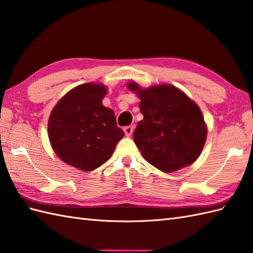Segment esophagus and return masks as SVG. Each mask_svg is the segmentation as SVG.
<instances>
[{"mask_svg":"<svg viewBox=\"0 0 253 253\" xmlns=\"http://www.w3.org/2000/svg\"><path fill=\"white\" fill-rule=\"evenodd\" d=\"M123 131H125V134H126V136H131L133 131H134V126H126L125 128H123Z\"/></svg>","mask_w":253,"mask_h":253,"instance_id":"1","label":"esophagus"}]
</instances>
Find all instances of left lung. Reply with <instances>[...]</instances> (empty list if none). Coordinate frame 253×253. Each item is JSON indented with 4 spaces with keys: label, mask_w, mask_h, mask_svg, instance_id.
Here are the masks:
<instances>
[{
    "label": "left lung",
    "mask_w": 253,
    "mask_h": 253,
    "mask_svg": "<svg viewBox=\"0 0 253 253\" xmlns=\"http://www.w3.org/2000/svg\"><path fill=\"white\" fill-rule=\"evenodd\" d=\"M126 87L141 99L143 120L133 139L144 159L157 169L172 173L193 165L206 144L208 128L199 106L172 84Z\"/></svg>",
    "instance_id": "obj_1"
}]
</instances>
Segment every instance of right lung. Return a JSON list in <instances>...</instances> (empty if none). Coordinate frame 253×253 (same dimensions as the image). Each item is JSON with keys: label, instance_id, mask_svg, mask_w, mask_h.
Returning <instances> with one entry per match:
<instances>
[{"label": "right lung", "instance_id": "obj_1", "mask_svg": "<svg viewBox=\"0 0 253 253\" xmlns=\"http://www.w3.org/2000/svg\"><path fill=\"white\" fill-rule=\"evenodd\" d=\"M107 92L102 83L80 84L66 93L49 115L47 133L54 153L78 170L97 169L125 136L114 110L103 105Z\"/></svg>", "mask_w": 253, "mask_h": 253}]
</instances>
